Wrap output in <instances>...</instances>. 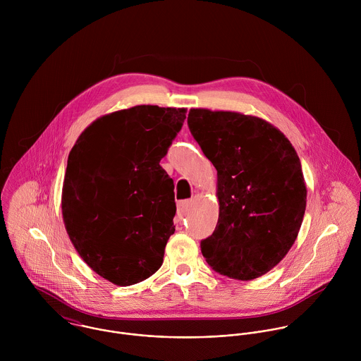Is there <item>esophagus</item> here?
<instances>
[{
	"mask_svg": "<svg viewBox=\"0 0 361 361\" xmlns=\"http://www.w3.org/2000/svg\"><path fill=\"white\" fill-rule=\"evenodd\" d=\"M188 208H189V202H188V200L179 202V204H178V215L182 218V216L186 214Z\"/></svg>",
	"mask_w": 361,
	"mask_h": 361,
	"instance_id": "esophagus-1",
	"label": "esophagus"
}]
</instances>
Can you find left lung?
I'll return each instance as SVG.
<instances>
[{
  "label": "left lung",
  "mask_w": 361,
  "mask_h": 361,
  "mask_svg": "<svg viewBox=\"0 0 361 361\" xmlns=\"http://www.w3.org/2000/svg\"><path fill=\"white\" fill-rule=\"evenodd\" d=\"M188 125L216 169L219 216L202 253L221 275L256 279L288 255L300 231L307 189L299 155L257 116L193 108Z\"/></svg>",
  "instance_id": "8db88e82"
}]
</instances>
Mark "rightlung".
I'll return each mask as SVG.
<instances>
[{
  "label": "right lung",
  "mask_w": 361,
  "mask_h": 361,
  "mask_svg": "<svg viewBox=\"0 0 361 361\" xmlns=\"http://www.w3.org/2000/svg\"><path fill=\"white\" fill-rule=\"evenodd\" d=\"M186 108L136 105L87 126L72 147L62 216L79 256L104 279L129 286L152 276L175 232L173 180L159 165Z\"/></svg>",
  "instance_id": "right-lung-1"
}]
</instances>
